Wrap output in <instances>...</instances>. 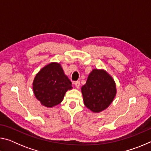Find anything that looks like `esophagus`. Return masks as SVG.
<instances>
[{
    "mask_svg": "<svg viewBox=\"0 0 151 151\" xmlns=\"http://www.w3.org/2000/svg\"><path fill=\"white\" fill-rule=\"evenodd\" d=\"M75 86H76V88H78L79 87H80V81H76V82H75Z\"/></svg>",
    "mask_w": 151,
    "mask_h": 151,
    "instance_id": "34e87169",
    "label": "esophagus"
}]
</instances>
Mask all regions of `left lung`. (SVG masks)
Returning <instances> with one entry per match:
<instances>
[{"mask_svg":"<svg viewBox=\"0 0 151 151\" xmlns=\"http://www.w3.org/2000/svg\"><path fill=\"white\" fill-rule=\"evenodd\" d=\"M85 105L94 112L106 109L116 95V85L104 70L94 69L89 74L85 85L81 88Z\"/></svg>","mask_w":151,"mask_h":151,"instance_id":"obj_1","label":"left lung"}]
</instances>
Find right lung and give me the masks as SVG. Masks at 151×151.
<instances>
[{
    "label": "right lung",
    "mask_w": 151,
    "mask_h": 151,
    "mask_svg": "<svg viewBox=\"0 0 151 151\" xmlns=\"http://www.w3.org/2000/svg\"><path fill=\"white\" fill-rule=\"evenodd\" d=\"M32 85L36 98L47 107L60 104L66 92L72 88V83L57 63L43 67L36 75Z\"/></svg>",
    "instance_id": "1"
}]
</instances>
